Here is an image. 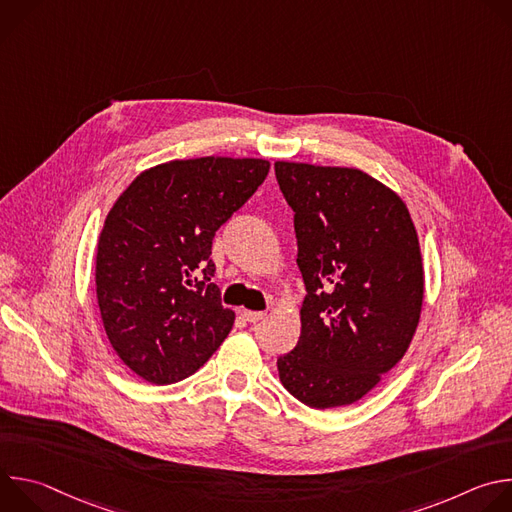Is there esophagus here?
Returning a JSON list of instances; mask_svg holds the SVG:
<instances>
[{
	"mask_svg": "<svg viewBox=\"0 0 512 512\" xmlns=\"http://www.w3.org/2000/svg\"><path fill=\"white\" fill-rule=\"evenodd\" d=\"M243 318H245L247 322H251V324H257V322H261V320L265 318V314H263V312H253V310H245V312H243Z\"/></svg>",
	"mask_w": 512,
	"mask_h": 512,
	"instance_id": "obj_1",
	"label": "esophagus"
}]
</instances>
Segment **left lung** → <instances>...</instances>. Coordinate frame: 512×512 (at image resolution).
I'll return each instance as SVG.
<instances>
[{
    "mask_svg": "<svg viewBox=\"0 0 512 512\" xmlns=\"http://www.w3.org/2000/svg\"><path fill=\"white\" fill-rule=\"evenodd\" d=\"M294 210L306 283L281 385L314 409L356 403L407 352L423 304V263L405 202L356 168L275 162Z\"/></svg>",
    "mask_w": 512,
    "mask_h": 512,
    "instance_id": "obj_1",
    "label": "left lung"
}]
</instances>
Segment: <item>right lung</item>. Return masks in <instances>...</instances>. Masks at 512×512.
Returning <instances> with one entry per match:
<instances>
[{"label": "right lung", "mask_w": 512, "mask_h": 512, "mask_svg": "<svg viewBox=\"0 0 512 512\" xmlns=\"http://www.w3.org/2000/svg\"><path fill=\"white\" fill-rule=\"evenodd\" d=\"M267 172L255 158L174 160L141 172L109 210L97 300L113 350L143 381L194 375L229 336L235 312L212 281V239Z\"/></svg>", "instance_id": "obj_1"}]
</instances>
